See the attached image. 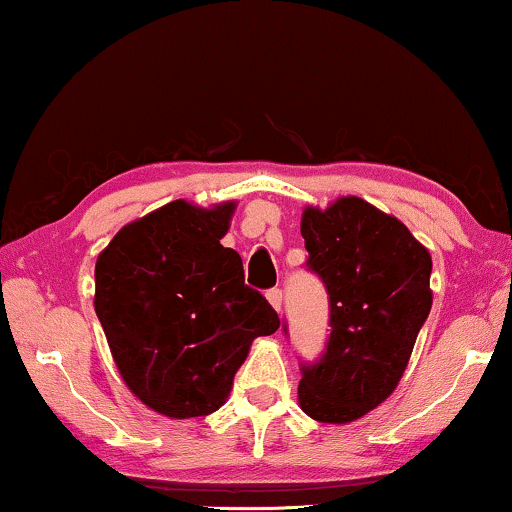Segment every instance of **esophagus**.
<instances>
[{
  "mask_svg": "<svg viewBox=\"0 0 512 512\" xmlns=\"http://www.w3.org/2000/svg\"><path fill=\"white\" fill-rule=\"evenodd\" d=\"M265 298H268L270 300V305L272 307H275V310L279 312V310H282V289H277V286H275V289H270L268 293H265Z\"/></svg>",
  "mask_w": 512,
  "mask_h": 512,
  "instance_id": "1",
  "label": "esophagus"
}]
</instances>
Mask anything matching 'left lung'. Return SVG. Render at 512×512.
Instances as JSON below:
<instances>
[{
    "mask_svg": "<svg viewBox=\"0 0 512 512\" xmlns=\"http://www.w3.org/2000/svg\"><path fill=\"white\" fill-rule=\"evenodd\" d=\"M300 233L307 270L326 286L331 326L319 359L300 363V408L317 422H354L403 377L431 312V256L401 221L361 198L305 209Z\"/></svg>",
    "mask_w": 512,
    "mask_h": 512,
    "instance_id": "8db88e82",
    "label": "left lung"
}]
</instances>
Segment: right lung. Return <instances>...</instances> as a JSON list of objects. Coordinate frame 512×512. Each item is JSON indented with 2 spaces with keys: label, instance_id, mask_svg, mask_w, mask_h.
<instances>
[{
  "label": "right lung",
  "instance_id": "1",
  "mask_svg": "<svg viewBox=\"0 0 512 512\" xmlns=\"http://www.w3.org/2000/svg\"><path fill=\"white\" fill-rule=\"evenodd\" d=\"M233 209L174 200L118 230L95 263V312L116 366L160 415L219 410L251 340L279 328L221 244Z\"/></svg>",
  "mask_w": 512,
  "mask_h": 512
}]
</instances>
